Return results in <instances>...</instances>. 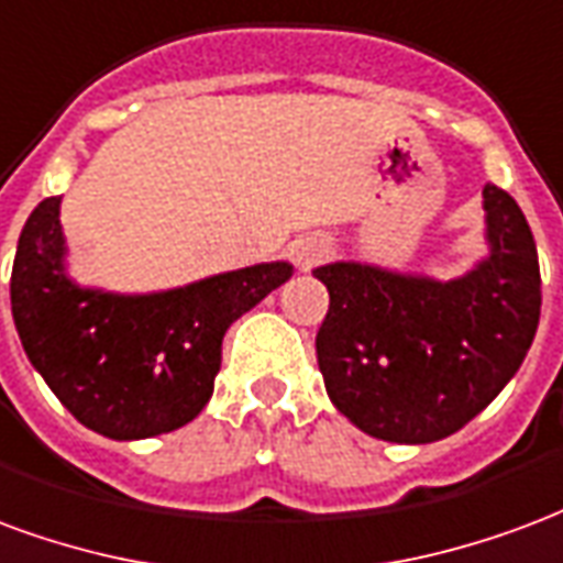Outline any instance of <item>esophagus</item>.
Here are the masks:
<instances>
[{
  "mask_svg": "<svg viewBox=\"0 0 563 563\" xmlns=\"http://www.w3.org/2000/svg\"><path fill=\"white\" fill-rule=\"evenodd\" d=\"M294 261H297L302 269H309V266L321 264L323 257L332 252L330 240H323V236H306V240L294 242Z\"/></svg>",
  "mask_w": 563,
  "mask_h": 563,
  "instance_id": "34e87169",
  "label": "esophagus"
}]
</instances>
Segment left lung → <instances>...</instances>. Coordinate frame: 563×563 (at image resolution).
<instances>
[{"label":"left lung","mask_w":563,"mask_h":563,"mask_svg":"<svg viewBox=\"0 0 563 563\" xmlns=\"http://www.w3.org/2000/svg\"><path fill=\"white\" fill-rule=\"evenodd\" d=\"M486 245L467 273L432 278L335 261L314 347L327 396L360 432L432 444L477 417L522 366L540 323L534 233L504 188H483Z\"/></svg>","instance_id":"obj_1"}]
</instances>
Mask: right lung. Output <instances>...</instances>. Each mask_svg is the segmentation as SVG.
I'll return each mask as SVG.
<instances>
[{"instance_id":"obj_1","label":"right lung","mask_w":563,"mask_h":563,"mask_svg":"<svg viewBox=\"0 0 563 563\" xmlns=\"http://www.w3.org/2000/svg\"><path fill=\"white\" fill-rule=\"evenodd\" d=\"M59 203L47 197L32 209L11 269V314L29 363L92 432L113 441L174 432L207 408L228 327L294 266H242L152 294L77 285Z\"/></svg>"}]
</instances>
